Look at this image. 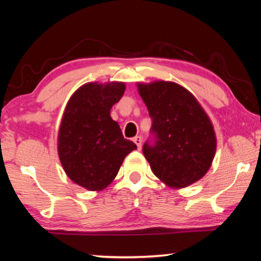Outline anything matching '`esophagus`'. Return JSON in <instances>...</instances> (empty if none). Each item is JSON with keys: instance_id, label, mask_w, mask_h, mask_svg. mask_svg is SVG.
Listing matches in <instances>:
<instances>
[{"instance_id": "obj_1", "label": "esophagus", "mask_w": 261, "mask_h": 261, "mask_svg": "<svg viewBox=\"0 0 261 261\" xmlns=\"http://www.w3.org/2000/svg\"><path fill=\"white\" fill-rule=\"evenodd\" d=\"M141 137L140 136H137V137H135L134 138V141H135V144L137 145V147H138V149H140L141 148Z\"/></svg>"}]
</instances>
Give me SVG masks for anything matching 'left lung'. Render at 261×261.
I'll list each match as a JSON object with an SVG mask.
<instances>
[{
	"mask_svg": "<svg viewBox=\"0 0 261 261\" xmlns=\"http://www.w3.org/2000/svg\"><path fill=\"white\" fill-rule=\"evenodd\" d=\"M138 91L152 118V140L143 153L151 169L171 188H187L210 169L216 137L207 114L197 99L178 84H138Z\"/></svg>",
	"mask_w": 261,
	"mask_h": 261,
	"instance_id": "obj_1",
	"label": "left lung"
}]
</instances>
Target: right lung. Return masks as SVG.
Listing matches in <instances>:
<instances>
[{"mask_svg":"<svg viewBox=\"0 0 261 261\" xmlns=\"http://www.w3.org/2000/svg\"><path fill=\"white\" fill-rule=\"evenodd\" d=\"M124 83H88L74 92L59 131V156L68 177L90 191L113 182L124 158L137 149L123 137L110 109L124 94Z\"/></svg>","mask_w":261,"mask_h":261,"instance_id":"obj_1","label":"right lung"}]
</instances>
